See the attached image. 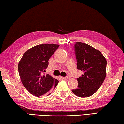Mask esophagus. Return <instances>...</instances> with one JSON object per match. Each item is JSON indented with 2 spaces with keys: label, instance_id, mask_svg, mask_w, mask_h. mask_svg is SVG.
Masks as SVG:
<instances>
[{
  "label": "esophagus",
  "instance_id": "1",
  "mask_svg": "<svg viewBox=\"0 0 124 124\" xmlns=\"http://www.w3.org/2000/svg\"><path fill=\"white\" fill-rule=\"evenodd\" d=\"M62 79H65V80H68L69 79L68 77H61Z\"/></svg>",
  "mask_w": 124,
  "mask_h": 124
}]
</instances>
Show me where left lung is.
Segmentation results:
<instances>
[{
    "mask_svg": "<svg viewBox=\"0 0 124 124\" xmlns=\"http://www.w3.org/2000/svg\"><path fill=\"white\" fill-rule=\"evenodd\" d=\"M77 68L83 72L78 78V88L72 90L75 95L87 97L93 95L106 75L107 61L100 51L85 43L76 42L74 46Z\"/></svg>",
    "mask_w": 124,
    "mask_h": 124,
    "instance_id": "1",
    "label": "left lung"
}]
</instances>
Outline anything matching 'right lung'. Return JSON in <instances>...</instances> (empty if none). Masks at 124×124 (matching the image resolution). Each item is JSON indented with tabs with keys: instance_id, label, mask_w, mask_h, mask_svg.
<instances>
[{
	"instance_id": "right-lung-1",
	"label": "right lung",
	"mask_w": 124,
	"mask_h": 124,
	"mask_svg": "<svg viewBox=\"0 0 124 124\" xmlns=\"http://www.w3.org/2000/svg\"><path fill=\"white\" fill-rule=\"evenodd\" d=\"M59 45L43 44L29 49L19 62L18 72L24 87L37 97L48 95L58 81L47 74L44 75L49 60Z\"/></svg>"
}]
</instances>
